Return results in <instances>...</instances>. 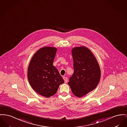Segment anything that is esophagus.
Here are the masks:
<instances>
[{"instance_id": "1", "label": "esophagus", "mask_w": 127, "mask_h": 127, "mask_svg": "<svg viewBox=\"0 0 127 127\" xmlns=\"http://www.w3.org/2000/svg\"><path fill=\"white\" fill-rule=\"evenodd\" d=\"M63 79L64 80V82H65V83H66L67 82V81H68L67 77H66V76H64V77H63Z\"/></svg>"}]
</instances>
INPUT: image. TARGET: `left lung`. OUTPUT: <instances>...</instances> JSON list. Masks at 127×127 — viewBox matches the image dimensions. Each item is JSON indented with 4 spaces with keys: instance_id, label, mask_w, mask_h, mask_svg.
<instances>
[{
    "instance_id": "obj_1",
    "label": "left lung",
    "mask_w": 127,
    "mask_h": 127,
    "mask_svg": "<svg viewBox=\"0 0 127 127\" xmlns=\"http://www.w3.org/2000/svg\"><path fill=\"white\" fill-rule=\"evenodd\" d=\"M72 53L74 72L68 84L73 93L81 97L97 87L101 76L100 67L94 55L86 47H75Z\"/></svg>"
}]
</instances>
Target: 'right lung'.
I'll use <instances>...</instances> for the list:
<instances>
[{"instance_id":"obj_1","label":"right lung","mask_w":127,"mask_h":127,"mask_svg":"<svg viewBox=\"0 0 127 127\" xmlns=\"http://www.w3.org/2000/svg\"><path fill=\"white\" fill-rule=\"evenodd\" d=\"M56 52L57 49L54 47L41 48L34 55L28 67L30 85L37 93L46 97L56 93L64 81L53 65Z\"/></svg>"}]
</instances>
